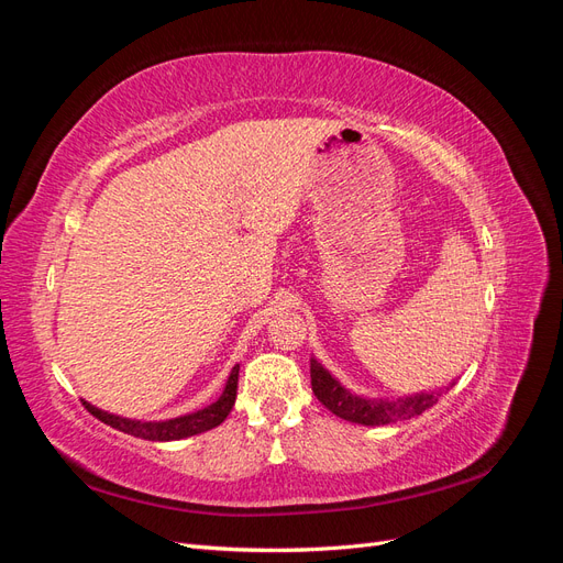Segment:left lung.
<instances>
[{
	"instance_id": "left-lung-1",
	"label": "left lung",
	"mask_w": 563,
	"mask_h": 563,
	"mask_svg": "<svg viewBox=\"0 0 563 563\" xmlns=\"http://www.w3.org/2000/svg\"><path fill=\"white\" fill-rule=\"evenodd\" d=\"M310 378H312L314 397L327 406L333 416L350 422L368 424V428L416 418L437 404L441 391L451 389L455 385V380H451L446 387L416 391V395H404V397H366V395H356V391L345 387L329 368H323V364L317 362L314 356H310Z\"/></svg>"
}]
</instances>
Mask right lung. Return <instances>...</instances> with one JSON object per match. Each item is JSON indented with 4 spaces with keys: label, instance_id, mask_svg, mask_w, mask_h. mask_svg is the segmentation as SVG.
I'll use <instances>...</instances> for the list:
<instances>
[{
    "label": "right lung",
    "instance_id": "right-lung-1",
    "mask_svg": "<svg viewBox=\"0 0 563 563\" xmlns=\"http://www.w3.org/2000/svg\"><path fill=\"white\" fill-rule=\"evenodd\" d=\"M236 383H240V364L232 366L230 376L225 380V387L213 404L197 408V411H192V413L166 418V420L124 418V416L103 411V408H98L89 401H84V406L89 408L91 416H96L98 420H103L106 424H110V428L124 432V434L147 439V441H178V439H187V437H195V434L218 428V424L223 422L232 411L234 399H236Z\"/></svg>",
    "mask_w": 563,
    "mask_h": 563
}]
</instances>
